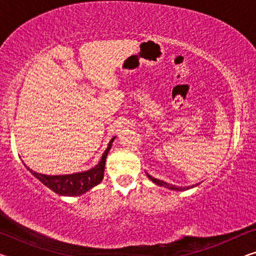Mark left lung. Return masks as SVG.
<instances>
[{
  "label": "left lung",
  "instance_id": "1",
  "mask_svg": "<svg viewBox=\"0 0 256 256\" xmlns=\"http://www.w3.org/2000/svg\"><path fill=\"white\" fill-rule=\"evenodd\" d=\"M148 175V177L149 178L154 182V183H156L157 185H160V186H164V188H170V190H188V188H194V186H196V185H192V186H188V188H178V186H175V185H172V184H168V183H166V182H164V180H157V178H154V177H151L149 174H146Z\"/></svg>",
  "mask_w": 256,
  "mask_h": 256
}]
</instances>
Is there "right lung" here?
<instances>
[{
	"label": "right lung",
	"mask_w": 256,
	"mask_h": 256,
	"mask_svg": "<svg viewBox=\"0 0 256 256\" xmlns=\"http://www.w3.org/2000/svg\"><path fill=\"white\" fill-rule=\"evenodd\" d=\"M115 138H112L108 148L105 150V152L102 154V160L99 162L96 167L92 168L90 170L76 172V174L71 175H60V176H50L40 174V172H34L27 167L29 172L40 180L42 184L46 185L47 188H50L52 190H54L55 193L60 194V196H81V194L86 193V190L92 188L94 186L100 183L104 177V170H105V162L108 154V151L110 150L112 141Z\"/></svg>",
	"instance_id": "obj_1"
}]
</instances>
